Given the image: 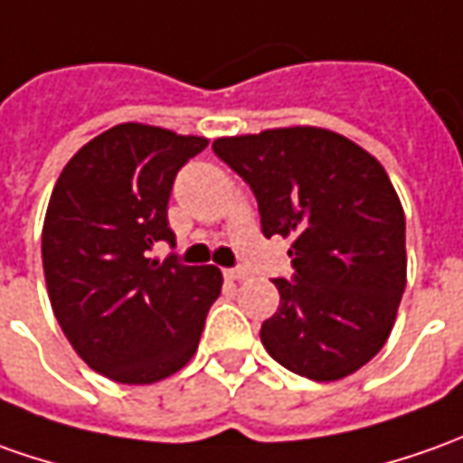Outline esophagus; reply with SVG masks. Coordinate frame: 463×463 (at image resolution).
<instances>
[{
    "mask_svg": "<svg viewBox=\"0 0 463 463\" xmlns=\"http://www.w3.org/2000/svg\"><path fill=\"white\" fill-rule=\"evenodd\" d=\"M225 279L228 281H243V279H248V271H243V269H225Z\"/></svg>",
    "mask_w": 463,
    "mask_h": 463,
    "instance_id": "obj_1",
    "label": "esophagus"
}]
</instances>
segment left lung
I'll return each instance as SVG.
<instances>
[{
    "label": "left lung",
    "instance_id": "1",
    "mask_svg": "<svg viewBox=\"0 0 463 463\" xmlns=\"http://www.w3.org/2000/svg\"><path fill=\"white\" fill-rule=\"evenodd\" d=\"M213 152L253 190L263 235L294 241L263 347L309 380L352 375L383 350L405 291V215L383 165L314 126L225 137Z\"/></svg>",
    "mask_w": 463,
    "mask_h": 463
}]
</instances>
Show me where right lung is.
Returning <instances> with one entry per match:
<instances>
[{"mask_svg":"<svg viewBox=\"0 0 463 463\" xmlns=\"http://www.w3.org/2000/svg\"><path fill=\"white\" fill-rule=\"evenodd\" d=\"M207 146L159 126L118 124L60 172L43 225L47 294L68 342L100 375L149 385L190 363L220 297L215 266L149 250L175 245L166 220L182 166Z\"/></svg>","mask_w":463,"mask_h":463,"instance_id":"add662e5","label":"right lung"}]
</instances>
